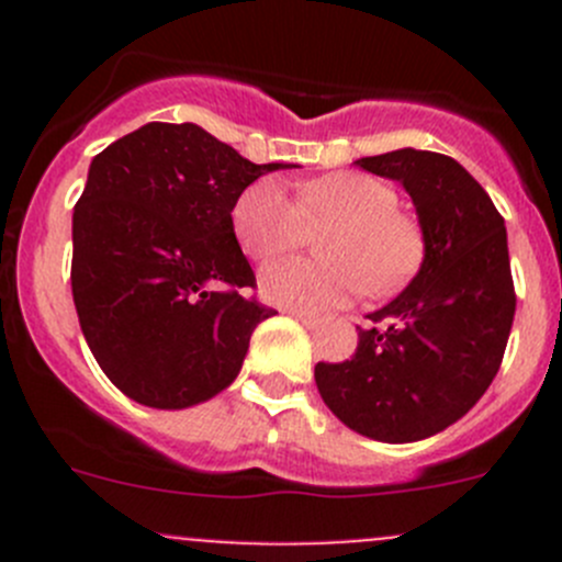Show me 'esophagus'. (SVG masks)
<instances>
[{
    "label": "esophagus",
    "instance_id": "esophagus-1",
    "mask_svg": "<svg viewBox=\"0 0 562 562\" xmlns=\"http://www.w3.org/2000/svg\"><path fill=\"white\" fill-rule=\"evenodd\" d=\"M288 315L296 317V321L304 323V326H307V328H317V326H321V317L313 315V313H304V310H288Z\"/></svg>",
    "mask_w": 562,
    "mask_h": 562
}]
</instances>
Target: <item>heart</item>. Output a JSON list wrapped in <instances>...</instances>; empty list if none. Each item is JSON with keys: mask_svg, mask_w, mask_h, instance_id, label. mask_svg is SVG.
<instances>
[{"mask_svg": "<svg viewBox=\"0 0 562 562\" xmlns=\"http://www.w3.org/2000/svg\"><path fill=\"white\" fill-rule=\"evenodd\" d=\"M234 234L247 258L266 260L307 241L323 228V258L277 260L260 274V293L282 307L321 313L359 296H386L416 274L424 236L411 214L396 209V190L359 171L326 173L288 195L280 179H258L231 212Z\"/></svg>", "mask_w": 562, "mask_h": 562, "instance_id": "heart-1", "label": "heart"}]
</instances>
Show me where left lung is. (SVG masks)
Listing matches in <instances>:
<instances>
[{
	"label": "left lung",
	"mask_w": 562,
	"mask_h": 562,
	"mask_svg": "<svg viewBox=\"0 0 562 562\" xmlns=\"http://www.w3.org/2000/svg\"><path fill=\"white\" fill-rule=\"evenodd\" d=\"M356 166L405 187L424 260L400 296L367 315L350 359L315 367V383L353 432L413 443L459 422L501 370L517 310L506 223L484 187L438 151L396 149Z\"/></svg>",
	"instance_id": "8db88e82"
}]
</instances>
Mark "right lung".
<instances>
[{
    "label": "right lung",
    "mask_w": 562,
    "mask_h": 562,
    "mask_svg": "<svg viewBox=\"0 0 562 562\" xmlns=\"http://www.w3.org/2000/svg\"><path fill=\"white\" fill-rule=\"evenodd\" d=\"M255 166L198 124L149 122L89 166L72 212V302L100 370L130 400L181 411L234 383L249 337L277 315L231 212Z\"/></svg>",
    "instance_id": "1"
}]
</instances>
